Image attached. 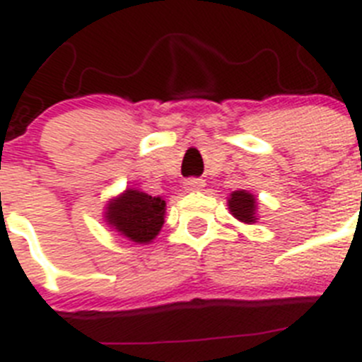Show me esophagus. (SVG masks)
<instances>
[{
	"mask_svg": "<svg viewBox=\"0 0 362 362\" xmlns=\"http://www.w3.org/2000/svg\"><path fill=\"white\" fill-rule=\"evenodd\" d=\"M204 187V181L199 177H190L185 181V190L188 192H196V190H201V188Z\"/></svg>",
	"mask_w": 362,
	"mask_h": 362,
	"instance_id": "34e87169",
	"label": "esophagus"
}]
</instances>
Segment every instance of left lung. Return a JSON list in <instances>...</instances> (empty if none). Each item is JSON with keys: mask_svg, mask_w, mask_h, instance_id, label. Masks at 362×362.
Here are the masks:
<instances>
[{"mask_svg": "<svg viewBox=\"0 0 362 362\" xmlns=\"http://www.w3.org/2000/svg\"><path fill=\"white\" fill-rule=\"evenodd\" d=\"M228 209L233 217H238L243 223H254L255 221V197L245 190L233 192L228 199Z\"/></svg>", "mask_w": 362, "mask_h": 362, "instance_id": "1", "label": "left lung"}]
</instances>
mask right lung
Listing matches in <instances>:
<instances>
[{
    "label": "right lung",
    "instance_id": "add662e5",
    "mask_svg": "<svg viewBox=\"0 0 362 362\" xmlns=\"http://www.w3.org/2000/svg\"><path fill=\"white\" fill-rule=\"evenodd\" d=\"M107 209L108 225L134 243H150L165 223V201L137 190H127Z\"/></svg>",
    "mask_w": 362,
    "mask_h": 362
}]
</instances>
